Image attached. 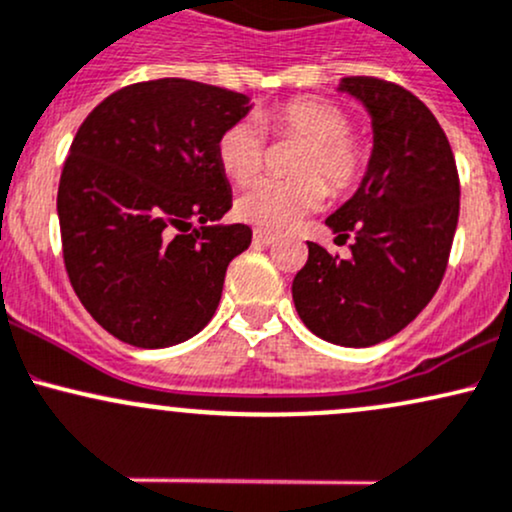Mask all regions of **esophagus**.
<instances>
[{"mask_svg":"<svg viewBox=\"0 0 512 512\" xmlns=\"http://www.w3.org/2000/svg\"><path fill=\"white\" fill-rule=\"evenodd\" d=\"M275 234H271V232H254V244H258V246H271V244H275Z\"/></svg>","mask_w":512,"mask_h":512,"instance_id":"34e87169","label":"esophagus"}]
</instances>
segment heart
I'll list each match as a JSON object with an SVG mask.
<instances>
[{"instance_id":"b5f03b06","label":"heart","mask_w":512,"mask_h":512,"mask_svg":"<svg viewBox=\"0 0 512 512\" xmlns=\"http://www.w3.org/2000/svg\"><path fill=\"white\" fill-rule=\"evenodd\" d=\"M261 123L275 137L304 140L292 181H258L237 200V215L249 225L287 229L317 212L333 195H350L363 183L370 149L350 135V118L336 103L317 96H297L261 113ZM217 162L234 183L254 181L266 166V137L258 125L237 120L217 137Z\"/></svg>"}]
</instances>
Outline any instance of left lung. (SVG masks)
Returning a JSON list of instances; mask_svg holds the SVG:
<instances>
[{"label":"left lung","mask_w":512,"mask_h":512,"mask_svg":"<svg viewBox=\"0 0 512 512\" xmlns=\"http://www.w3.org/2000/svg\"><path fill=\"white\" fill-rule=\"evenodd\" d=\"M365 103L375 149L358 193L326 220L350 256L309 241L292 300L309 331L336 346L387 341L433 300L447 271L459 217V174L445 130L404 86L343 77Z\"/></svg>","instance_id":"obj_1"}]
</instances>
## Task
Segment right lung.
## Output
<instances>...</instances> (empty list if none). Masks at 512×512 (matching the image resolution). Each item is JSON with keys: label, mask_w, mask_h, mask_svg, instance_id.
Returning a JSON list of instances; mask_svg holds the SVG:
<instances>
[{"label": "right lung", "mask_w": 512, "mask_h": 512, "mask_svg": "<svg viewBox=\"0 0 512 512\" xmlns=\"http://www.w3.org/2000/svg\"><path fill=\"white\" fill-rule=\"evenodd\" d=\"M249 113L237 91L154 79L123 86L86 116L57 188L62 258L79 302L108 333L166 348L208 326L246 225L232 208L217 137Z\"/></svg>", "instance_id": "obj_1"}]
</instances>
